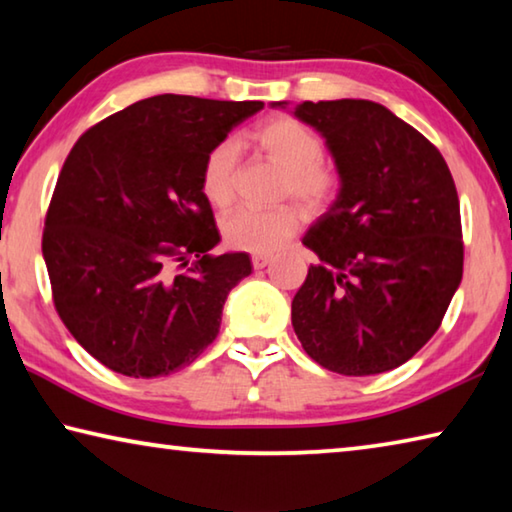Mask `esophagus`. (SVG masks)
<instances>
[{"label": "esophagus", "instance_id": "esophagus-1", "mask_svg": "<svg viewBox=\"0 0 512 512\" xmlns=\"http://www.w3.org/2000/svg\"><path fill=\"white\" fill-rule=\"evenodd\" d=\"M271 255H253V266L255 268H264V266H268L271 264Z\"/></svg>", "mask_w": 512, "mask_h": 512}]
</instances>
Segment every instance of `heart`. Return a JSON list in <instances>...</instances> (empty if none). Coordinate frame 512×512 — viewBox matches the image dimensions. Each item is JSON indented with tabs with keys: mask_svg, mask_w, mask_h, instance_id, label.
Wrapping results in <instances>:
<instances>
[{
	"mask_svg": "<svg viewBox=\"0 0 512 512\" xmlns=\"http://www.w3.org/2000/svg\"><path fill=\"white\" fill-rule=\"evenodd\" d=\"M250 140L257 151L284 169L277 198H296L307 212H325L341 194V176L323 160V140L298 119L277 115L259 124ZM239 180L237 144L225 140L207 151L201 167V192L216 210L235 203ZM302 223L298 205L282 203L271 210H239L223 221L225 244L246 253L268 255L296 235Z\"/></svg>",
	"mask_w": 512,
	"mask_h": 512,
	"instance_id": "1",
	"label": "heart"
}]
</instances>
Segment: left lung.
Segmentation results:
<instances>
[{
  "instance_id": "8db88e82",
  "label": "left lung",
  "mask_w": 512,
  "mask_h": 512,
  "mask_svg": "<svg viewBox=\"0 0 512 512\" xmlns=\"http://www.w3.org/2000/svg\"><path fill=\"white\" fill-rule=\"evenodd\" d=\"M287 106V103H273ZM341 176V194L307 230L320 264L291 302L302 348L348 377L409 361L436 329L463 277L461 207L440 151L366 99L305 101Z\"/></svg>"
}]
</instances>
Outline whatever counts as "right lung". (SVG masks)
Masks as SVG:
<instances>
[{
	"instance_id": "right-lung-1",
	"label": "right lung",
	"mask_w": 512,
	"mask_h": 512,
	"mask_svg": "<svg viewBox=\"0 0 512 512\" xmlns=\"http://www.w3.org/2000/svg\"><path fill=\"white\" fill-rule=\"evenodd\" d=\"M262 101L158 94L88 128L51 196L42 257L69 334L119 375L153 379L201 357L225 298L253 271L219 244L201 192L207 151Z\"/></svg>"
}]
</instances>
